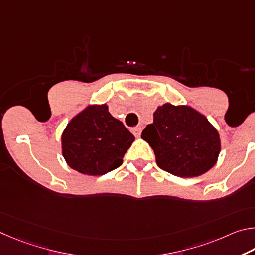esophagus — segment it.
Segmentation results:
<instances>
[{"instance_id":"1","label":"esophagus","mask_w":255,"mask_h":255,"mask_svg":"<svg viewBox=\"0 0 255 255\" xmlns=\"http://www.w3.org/2000/svg\"><path fill=\"white\" fill-rule=\"evenodd\" d=\"M141 131H142V128H139V127H135V128H131V132L133 133V134H134L135 137H139L141 135Z\"/></svg>"}]
</instances>
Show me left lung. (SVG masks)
Listing matches in <instances>:
<instances>
[{
    "label": "left lung",
    "instance_id": "8db88e82",
    "mask_svg": "<svg viewBox=\"0 0 255 255\" xmlns=\"http://www.w3.org/2000/svg\"><path fill=\"white\" fill-rule=\"evenodd\" d=\"M141 137L153 149L159 168L178 177H197L215 166L220 134L193 107L166 103L153 113Z\"/></svg>",
    "mask_w": 255,
    "mask_h": 255
}]
</instances>
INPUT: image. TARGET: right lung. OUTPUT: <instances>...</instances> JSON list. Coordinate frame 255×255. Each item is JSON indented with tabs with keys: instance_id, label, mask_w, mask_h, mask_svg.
<instances>
[{
	"instance_id": "right-lung-1",
	"label": "right lung",
	"mask_w": 255,
	"mask_h": 255,
	"mask_svg": "<svg viewBox=\"0 0 255 255\" xmlns=\"http://www.w3.org/2000/svg\"><path fill=\"white\" fill-rule=\"evenodd\" d=\"M106 104L87 106L67 124L61 135L62 155L74 170L102 176L114 170L134 141Z\"/></svg>"
}]
</instances>
